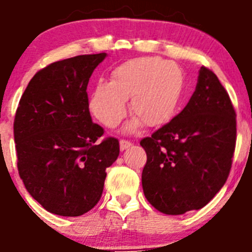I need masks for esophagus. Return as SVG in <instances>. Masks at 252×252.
<instances>
[{"mask_svg": "<svg viewBox=\"0 0 252 252\" xmlns=\"http://www.w3.org/2000/svg\"><path fill=\"white\" fill-rule=\"evenodd\" d=\"M132 145L130 141H126V140H120V149H121L122 151L126 150V149H128L130 146Z\"/></svg>", "mask_w": 252, "mask_h": 252, "instance_id": "34e87169", "label": "esophagus"}]
</instances>
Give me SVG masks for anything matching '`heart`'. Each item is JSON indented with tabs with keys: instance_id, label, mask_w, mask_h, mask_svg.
I'll return each mask as SVG.
<instances>
[{
	"instance_id": "b5f03b06",
	"label": "heart",
	"mask_w": 252,
	"mask_h": 252,
	"mask_svg": "<svg viewBox=\"0 0 252 252\" xmlns=\"http://www.w3.org/2000/svg\"><path fill=\"white\" fill-rule=\"evenodd\" d=\"M186 90V75L179 64L160 58L131 59L116 66L110 82L94 86L90 110L107 127H116L127 112V101L135 116L128 128L146 122L150 127L168 124L177 113Z\"/></svg>"
}]
</instances>
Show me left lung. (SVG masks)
Returning a JSON list of instances; mask_svg holds the SVG:
<instances>
[{
    "label": "left lung",
    "instance_id": "obj_1",
    "mask_svg": "<svg viewBox=\"0 0 252 252\" xmlns=\"http://www.w3.org/2000/svg\"><path fill=\"white\" fill-rule=\"evenodd\" d=\"M146 151L142 189L165 215L201 209L226 183L236 146V112L217 75L199 69L184 110L140 141Z\"/></svg>",
    "mask_w": 252,
    "mask_h": 252
}]
</instances>
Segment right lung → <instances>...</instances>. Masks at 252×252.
Listing matches in <instances>:
<instances>
[{"label":"right lung","mask_w":252,"mask_h":252,"mask_svg":"<svg viewBox=\"0 0 252 252\" xmlns=\"http://www.w3.org/2000/svg\"><path fill=\"white\" fill-rule=\"evenodd\" d=\"M106 53L78 55L45 66L29 82L13 122L17 169L25 188L48 212L87 213L103 192L106 169L120 154L119 140H99L87 86Z\"/></svg>","instance_id":"add662e5"}]
</instances>
